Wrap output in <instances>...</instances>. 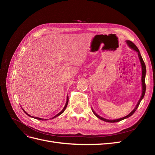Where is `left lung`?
Returning <instances> with one entry per match:
<instances>
[{
	"label": "left lung",
	"mask_w": 155,
	"mask_h": 155,
	"mask_svg": "<svg viewBox=\"0 0 155 155\" xmlns=\"http://www.w3.org/2000/svg\"><path fill=\"white\" fill-rule=\"evenodd\" d=\"M125 42H126L127 45H128V46H129V47L130 48H131L132 50L136 51H137V52L138 53V58H139V59H140V63H141V66H142V79H141V80H142V95H141V97H140V100H139V101H138V102L137 105H136L134 109L132 111H131L128 115H127L126 116L123 117V118H119V119L109 120V119H106V118H103V117H101V116L98 115V114L96 113V112L93 110V109L92 108V112H93V113L94 114V115L97 117V118H100V120H103V121H106V122H110V123L118 122V121H120L123 120H124V119L127 118H129V117H130V116H132V115L134 113V112L136 111V110L137 109V108L138 107V106H139V105H140V102H141L143 98L144 95H145V74H146V67H145V63H144V62H143V59H142V58L141 54H140V51H139L138 48L137 47V46H136V45L133 43V42H131V41H129V40L125 41Z\"/></svg>",
	"instance_id": "obj_1"
}]
</instances>
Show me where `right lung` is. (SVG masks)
Returning a JSON list of instances; mask_svg holds the SVG:
<instances>
[{
    "instance_id": "add662e5",
    "label": "right lung",
    "mask_w": 155,
    "mask_h": 155,
    "mask_svg": "<svg viewBox=\"0 0 155 155\" xmlns=\"http://www.w3.org/2000/svg\"><path fill=\"white\" fill-rule=\"evenodd\" d=\"M68 96H67V102H66V104H65V105H64V108H63V110H61V111L60 112H59V113L58 114H56L55 116H54L53 117V118H52V119L53 118H56V117H58V116H59V115H61V114L62 113H63V112L64 111V110L65 109H66V108H67V105H68ZM22 110H23V111H24L25 112V113L28 115V116H29L30 117H31V118H35V119H37V120H48V119H43V118H38V117H34V116H30V115H29L27 113V112L25 111V110H24V109H22ZM51 119V118H50Z\"/></svg>"
}]
</instances>
